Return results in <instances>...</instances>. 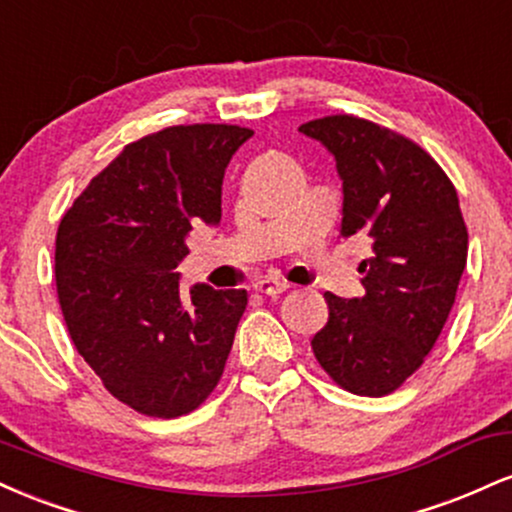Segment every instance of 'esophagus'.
Listing matches in <instances>:
<instances>
[{
    "instance_id": "obj_1",
    "label": "esophagus",
    "mask_w": 512,
    "mask_h": 512,
    "mask_svg": "<svg viewBox=\"0 0 512 512\" xmlns=\"http://www.w3.org/2000/svg\"><path fill=\"white\" fill-rule=\"evenodd\" d=\"M257 293H264V296H279V293H284L289 289V284L281 279H276V276H267V279H260L255 286H252Z\"/></svg>"
}]
</instances>
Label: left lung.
I'll return each mask as SVG.
<instances>
[{
    "label": "left lung",
    "instance_id": "obj_1",
    "mask_svg": "<svg viewBox=\"0 0 512 512\" xmlns=\"http://www.w3.org/2000/svg\"><path fill=\"white\" fill-rule=\"evenodd\" d=\"M298 132L337 163L342 238L370 248L366 293H325L330 317L310 346L344 390L383 397L424 363L455 303L469 243L457 192L421 146L368 120L332 115Z\"/></svg>",
    "mask_w": 512,
    "mask_h": 512
}]
</instances>
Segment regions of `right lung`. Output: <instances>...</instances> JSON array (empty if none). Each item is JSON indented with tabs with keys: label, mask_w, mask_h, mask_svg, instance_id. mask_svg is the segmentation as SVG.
Masks as SVG:
<instances>
[{
	"label": "right lung",
	"mask_w": 512,
	"mask_h": 512,
	"mask_svg": "<svg viewBox=\"0 0 512 512\" xmlns=\"http://www.w3.org/2000/svg\"><path fill=\"white\" fill-rule=\"evenodd\" d=\"M252 137L236 125L168 127L125 146L57 231L55 279L72 342L110 395L158 419L197 409L221 380L248 291L175 267L192 226L221 223V182Z\"/></svg>",
	"instance_id": "1"
}]
</instances>
